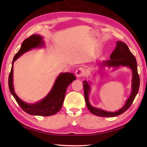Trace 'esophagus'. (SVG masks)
Returning <instances> with one entry per match:
<instances>
[{
	"mask_svg": "<svg viewBox=\"0 0 147 147\" xmlns=\"http://www.w3.org/2000/svg\"><path fill=\"white\" fill-rule=\"evenodd\" d=\"M76 76L79 78V77H82L85 75V69L82 67H79L76 69L75 72Z\"/></svg>",
	"mask_w": 147,
	"mask_h": 147,
	"instance_id": "obj_1",
	"label": "esophagus"
}]
</instances>
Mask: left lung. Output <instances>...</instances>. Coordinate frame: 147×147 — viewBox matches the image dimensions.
<instances>
[{"instance_id":"obj_1","label":"left lung","mask_w":147,"mask_h":147,"mask_svg":"<svg viewBox=\"0 0 147 147\" xmlns=\"http://www.w3.org/2000/svg\"><path fill=\"white\" fill-rule=\"evenodd\" d=\"M110 59L108 61H103L99 63L98 65L100 68L103 67H113V69H117L120 67H126L130 68L132 73V79H131V92L129 98L127 99L126 103L119 109L118 111L115 112L108 111L100 108H95L91 105L89 100V94L91 91L90 84L91 82H87L84 80L83 82L84 96H85V101L87 107L90 112L94 115L104 117H112L121 115L127 110L131 106L133 101L135 99L136 96L138 93L139 84V76L138 73V65H137L136 59L131 53L128 46L123 42L118 41L116 43L115 49L112 54L110 55Z\"/></svg>"}]
</instances>
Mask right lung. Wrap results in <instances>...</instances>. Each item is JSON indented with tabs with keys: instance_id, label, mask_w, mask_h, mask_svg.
Wrapping results in <instances>:
<instances>
[{
	"instance_id": "right-lung-1",
	"label": "right lung",
	"mask_w": 147,
	"mask_h": 147,
	"mask_svg": "<svg viewBox=\"0 0 147 147\" xmlns=\"http://www.w3.org/2000/svg\"><path fill=\"white\" fill-rule=\"evenodd\" d=\"M43 37L38 34H34L26 39L21 44L19 51L15 55L8 78L9 89L20 107L26 113L32 115L50 116L58 113L60 110L65 98L67 88L70 84L76 80L73 73H61L57 77L55 82L48 94L42 100L34 104L25 102L20 99L14 91L13 84V63L20 56L32 49L44 47Z\"/></svg>"
}]
</instances>
